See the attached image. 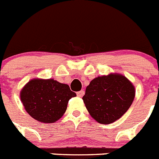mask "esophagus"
<instances>
[{"instance_id": "obj_1", "label": "esophagus", "mask_w": 159, "mask_h": 159, "mask_svg": "<svg viewBox=\"0 0 159 159\" xmlns=\"http://www.w3.org/2000/svg\"><path fill=\"white\" fill-rule=\"evenodd\" d=\"M84 95V90H81V91H80V92H77V95H78V97H82Z\"/></svg>"}]
</instances>
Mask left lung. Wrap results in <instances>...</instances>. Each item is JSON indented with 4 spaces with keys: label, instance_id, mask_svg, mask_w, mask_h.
<instances>
[{
    "label": "left lung",
    "instance_id": "left-lung-1",
    "mask_svg": "<svg viewBox=\"0 0 159 159\" xmlns=\"http://www.w3.org/2000/svg\"><path fill=\"white\" fill-rule=\"evenodd\" d=\"M134 97L135 88L131 81L120 74L111 73L94 78L82 99L95 120L109 124L128 110Z\"/></svg>",
    "mask_w": 159,
    "mask_h": 159
}]
</instances>
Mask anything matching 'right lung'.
Listing matches in <instances>:
<instances>
[{"mask_svg":"<svg viewBox=\"0 0 159 159\" xmlns=\"http://www.w3.org/2000/svg\"><path fill=\"white\" fill-rule=\"evenodd\" d=\"M76 96L67 84L54 79L33 78L20 92V98L26 112L44 124H53L66 112L70 98Z\"/></svg>","mask_w":159,"mask_h":159,"instance_id":"obj_1","label":"right lung"}]
</instances>
